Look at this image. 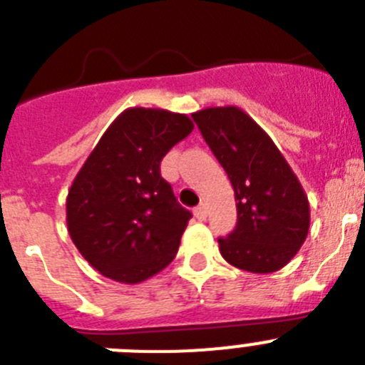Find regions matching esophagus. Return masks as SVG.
<instances>
[{
  "label": "esophagus",
  "instance_id": "34e87169",
  "mask_svg": "<svg viewBox=\"0 0 365 365\" xmlns=\"http://www.w3.org/2000/svg\"><path fill=\"white\" fill-rule=\"evenodd\" d=\"M206 205H199L195 210H193V214H195V217L197 219H206Z\"/></svg>",
  "mask_w": 365,
  "mask_h": 365
}]
</instances>
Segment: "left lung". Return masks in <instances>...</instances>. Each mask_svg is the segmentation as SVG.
Masks as SVG:
<instances>
[{
  "instance_id": "8db88e82",
  "label": "left lung",
  "mask_w": 365,
  "mask_h": 365,
  "mask_svg": "<svg viewBox=\"0 0 365 365\" xmlns=\"http://www.w3.org/2000/svg\"><path fill=\"white\" fill-rule=\"evenodd\" d=\"M235 193L237 222L219 237L221 256L241 270L283 269L307 237V195L272 138L240 108H208L192 115Z\"/></svg>"
}]
</instances>
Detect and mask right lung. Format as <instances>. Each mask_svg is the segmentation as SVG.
<instances>
[{"label": "right lung", "instance_id": "1", "mask_svg": "<svg viewBox=\"0 0 365 365\" xmlns=\"http://www.w3.org/2000/svg\"><path fill=\"white\" fill-rule=\"evenodd\" d=\"M193 122L166 109H125L74 177L67 228L89 265L106 278L140 283L177 254L190 214L160 175V160Z\"/></svg>", "mask_w": 365, "mask_h": 365}]
</instances>
